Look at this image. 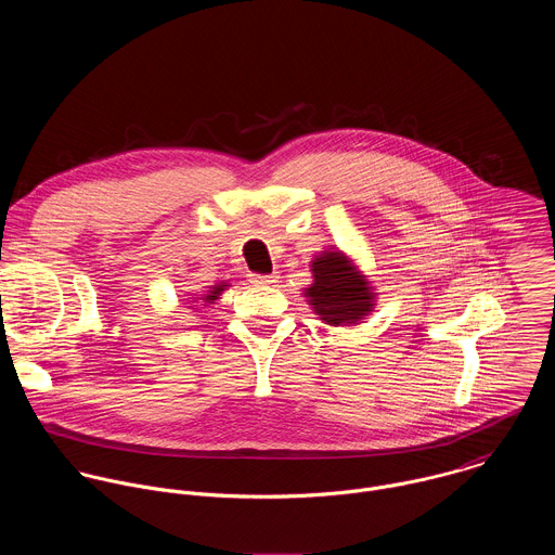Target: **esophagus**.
<instances>
[{"mask_svg": "<svg viewBox=\"0 0 555 555\" xmlns=\"http://www.w3.org/2000/svg\"><path fill=\"white\" fill-rule=\"evenodd\" d=\"M280 280L278 273H271V275H249V282L256 284V286H271Z\"/></svg>", "mask_w": 555, "mask_h": 555, "instance_id": "1", "label": "esophagus"}]
</instances>
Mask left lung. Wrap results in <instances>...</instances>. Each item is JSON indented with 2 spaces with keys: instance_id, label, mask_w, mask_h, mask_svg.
Masks as SVG:
<instances>
[{
  "instance_id": "8db88e82",
  "label": "left lung",
  "mask_w": 555,
  "mask_h": 555,
  "mask_svg": "<svg viewBox=\"0 0 555 555\" xmlns=\"http://www.w3.org/2000/svg\"><path fill=\"white\" fill-rule=\"evenodd\" d=\"M314 284L306 297L326 324H357L374 308V293L341 251H324L312 262Z\"/></svg>"
}]
</instances>
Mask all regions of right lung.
Segmentation results:
<instances>
[{"mask_svg": "<svg viewBox=\"0 0 555 555\" xmlns=\"http://www.w3.org/2000/svg\"><path fill=\"white\" fill-rule=\"evenodd\" d=\"M224 286H227V284H218V286H214V288L203 297V301H205V304H214L216 299H220V295H222Z\"/></svg>", "mask_w": 555, "mask_h": 555, "instance_id": "obj_1", "label": "right lung"}]
</instances>
